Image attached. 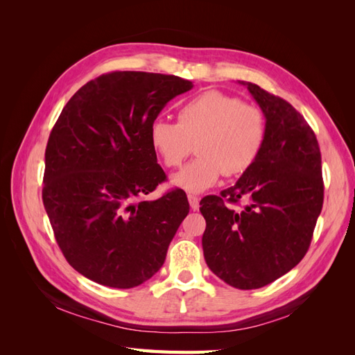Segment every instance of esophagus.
<instances>
[{"instance_id":"34e87169","label":"esophagus","mask_w":355,"mask_h":355,"mask_svg":"<svg viewBox=\"0 0 355 355\" xmlns=\"http://www.w3.org/2000/svg\"><path fill=\"white\" fill-rule=\"evenodd\" d=\"M188 201H189V206H191L192 210H198V207H200V200H198V197L189 194V196H188Z\"/></svg>"}]
</instances>
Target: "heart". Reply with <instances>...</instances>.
<instances>
[{
  "instance_id": "obj_1",
  "label": "heart",
  "mask_w": 355,
  "mask_h": 355,
  "mask_svg": "<svg viewBox=\"0 0 355 355\" xmlns=\"http://www.w3.org/2000/svg\"><path fill=\"white\" fill-rule=\"evenodd\" d=\"M265 137L262 111L219 90L182 105L178 123L157 120L149 130L154 151L168 168L184 163L196 145L198 157L171 180L188 192L213 187L222 175H243L259 157Z\"/></svg>"
}]
</instances>
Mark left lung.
<instances>
[{"mask_svg": "<svg viewBox=\"0 0 355 355\" xmlns=\"http://www.w3.org/2000/svg\"><path fill=\"white\" fill-rule=\"evenodd\" d=\"M261 106L266 137L254 164L220 196L200 201L202 252L227 284L252 290L275 282L306 254L323 207L324 185L315 133L292 105L240 81ZM246 201L243 209L232 203Z\"/></svg>", "mask_w": 355, "mask_h": 355, "instance_id": "8db88e82", "label": "left lung"}]
</instances>
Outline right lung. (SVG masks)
Listing matches in <instances>:
<instances>
[{
    "instance_id": "obj_1",
    "label": "right lung",
    "mask_w": 355,
    "mask_h": 355,
    "mask_svg": "<svg viewBox=\"0 0 355 355\" xmlns=\"http://www.w3.org/2000/svg\"><path fill=\"white\" fill-rule=\"evenodd\" d=\"M191 89L176 75L114 71L62 110L46 148L42 202L63 256L89 280L132 288L163 266L189 202L179 188L142 200L166 180L149 130Z\"/></svg>"
}]
</instances>
